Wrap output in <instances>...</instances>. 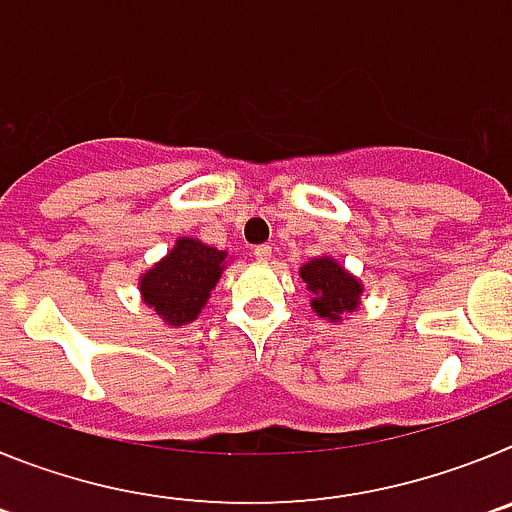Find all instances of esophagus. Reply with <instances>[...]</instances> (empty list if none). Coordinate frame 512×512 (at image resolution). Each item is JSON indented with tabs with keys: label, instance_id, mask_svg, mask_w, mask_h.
Wrapping results in <instances>:
<instances>
[{
	"label": "esophagus",
	"instance_id": "esophagus-1",
	"mask_svg": "<svg viewBox=\"0 0 512 512\" xmlns=\"http://www.w3.org/2000/svg\"><path fill=\"white\" fill-rule=\"evenodd\" d=\"M253 256H256V261H269L271 259V246H256L253 248Z\"/></svg>",
	"mask_w": 512,
	"mask_h": 512
}]
</instances>
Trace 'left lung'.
Instances as JSON below:
<instances>
[{
	"label": "left lung",
	"instance_id": "1",
	"mask_svg": "<svg viewBox=\"0 0 512 512\" xmlns=\"http://www.w3.org/2000/svg\"><path fill=\"white\" fill-rule=\"evenodd\" d=\"M300 279L310 292V307L323 320L343 323L359 310L364 284L333 256H315L300 266Z\"/></svg>",
	"mask_w": 512,
	"mask_h": 512
}]
</instances>
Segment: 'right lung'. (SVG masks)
Here are the masks:
<instances>
[{
    "instance_id": "1",
    "label": "right lung",
    "mask_w": 512,
    "mask_h": 512,
    "mask_svg": "<svg viewBox=\"0 0 512 512\" xmlns=\"http://www.w3.org/2000/svg\"><path fill=\"white\" fill-rule=\"evenodd\" d=\"M228 266V251L207 246L200 238H176L174 248L140 274L143 305L169 328H182L200 318L212 289Z\"/></svg>"
}]
</instances>
